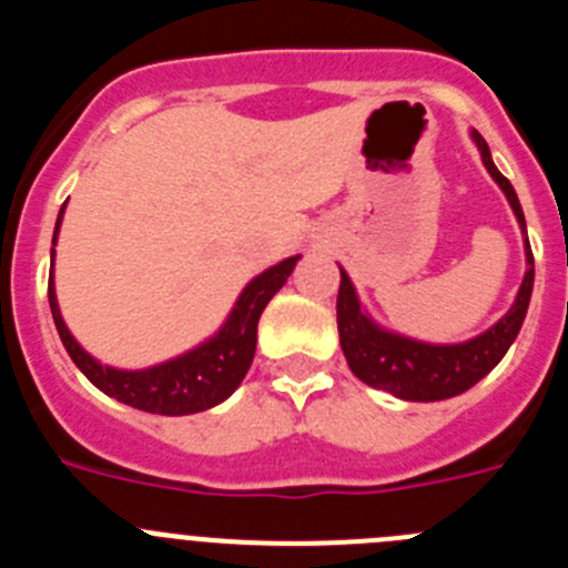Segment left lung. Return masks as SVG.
Returning <instances> with one entry per match:
<instances>
[{"mask_svg":"<svg viewBox=\"0 0 568 568\" xmlns=\"http://www.w3.org/2000/svg\"><path fill=\"white\" fill-rule=\"evenodd\" d=\"M471 142L478 144L484 168L504 190L511 213L518 219L520 230L526 233V219L520 210L518 193L509 184L504 173L495 168L489 153V144L478 130H471ZM526 250V275L520 281V290L515 295V304L500 321H495L486 333L475 335L460 344H429V341L406 338V335L384 329L375 324L366 310L361 307L358 293H355L349 275L341 270L338 287V335L341 349L346 355V364L364 384L384 389L400 400H444L466 393L469 386L478 384L484 375H489L498 361L504 358L511 341L518 338L524 327L526 310H529L531 284H535V258H531L529 239H524Z\"/></svg>","mask_w":568,"mask_h":568,"instance_id":"obj_1","label":"left lung"}]
</instances>
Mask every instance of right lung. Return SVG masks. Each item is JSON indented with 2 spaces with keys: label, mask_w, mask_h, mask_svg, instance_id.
Masks as SVG:
<instances>
[{
  "label": "right lung",
  "mask_w": 568,
  "mask_h": 568,
  "mask_svg": "<svg viewBox=\"0 0 568 568\" xmlns=\"http://www.w3.org/2000/svg\"><path fill=\"white\" fill-rule=\"evenodd\" d=\"M64 204L59 210L57 230H53V244H57L59 224H62ZM50 247V258H53ZM301 255L278 261L275 267L255 275L247 287L241 290L235 307L230 310L227 321L215 335L193 346L190 353L175 355L164 364L148 366V369H115V366L99 364L90 353H84L79 341L70 335L62 313H59L57 287H53V270L48 281V301L53 324L59 329L64 349L73 358V364L84 373V378L99 386L104 395L135 406L142 413L153 415H193L204 413L210 406L222 404L239 389V384L247 375L255 355V335H258V318L275 293L287 284L290 273L298 264Z\"/></svg>",
  "instance_id": "add662e5"
}]
</instances>
